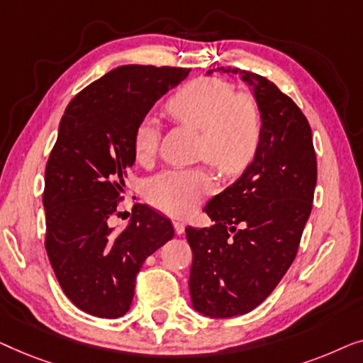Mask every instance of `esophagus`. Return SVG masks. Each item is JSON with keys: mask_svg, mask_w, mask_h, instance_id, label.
I'll list each match as a JSON object with an SVG mask.
<instances>
[{"mask_svg": "<svg viewBox=\"0 0 363 363\" xmlns=\"http://www.w3.org/2000/svg\"><path fill=\"white\" fill-rule=\"evenodd\" d=\"M172 225H174L176 235H179V237L184 233V230H186V223L181 222V220H174V222H172Z\"/></svg>", "mask_w": 363, "mask_h": 363, "instance_id": "34e87169", "label": "esophagus"}]
</instances>
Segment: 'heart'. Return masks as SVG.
Instances as JSON below:
<instances>
[{"label":"heart","instance_id":"1","mask_svg":"<svg viewBox=\"0 0 363 363\" xmlns=\"http://www.w3.org/2000/svg\"><path fill=\"white\" fill-rule=\"evenodd\" d=\"M167 111L182 125L201 130L197 156L227 176L247 169L263 140V111L250 94H237L230 82L197 79L181 86L167 100ZM161 128L146 115L133 133V152L141 166L157 155ZM213 177L203 166L174 167L150 179L146 197L161 212L186 217L212 191Z\"/></svg>","mask_w":363,"mask_h":363}]
</instances>
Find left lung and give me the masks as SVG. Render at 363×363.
I'll list each match as a JSON object with an SVG mask.
<instances>
[{"instance_id": "obj_1", "label": "left lung", "mask_w": 363, "mask_h": 363, "mask_svg": "<svg viewBox=\"0 0 363 363\" xmlns=\"http://www.w3.org/2000/svg\"><path fill=\"white\" fill-rule=\"evenodd\" d=\"M220 70L238 74L253 89L263 140L243 174L203 207L216 223L187 227L186 237L194 309L233 318L262 304L294 262L313 208L318 161L308 118L288 95L258 74Z\"/></svg>"}]
</instances>
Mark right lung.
I'll return each mask as SVG.
<instances>
[{
    "instance_id": "obj_1",
    "label": "right lung",
    "mask_w": 363,
    "mask_h": 363,
    "mask_svg": "<svg viewBox=\"0 0 363 363\" xmlns=\"http://www.w3.org/2000/svg\"><path fill=\"white\" fill-rule=\"evenodd\" d=\"M189 72L121 65L75 95L60 120L45 166L44 245L65 296L96 318L126 314L145 259L174 237L169 218L145 203L125 230L113 232L111 217L136 160L138 121Z\"/></svg>"
}]
</instances>
